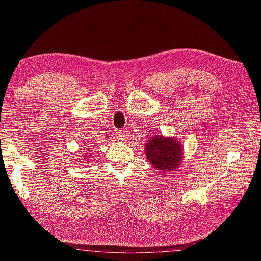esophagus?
I'll list each match as a JSON object with an SVG mask.
<instances>
[{
  "label": "esophagus",
  "instance_id": "1",
  "mask_svg": "<svg viewBox=\"0 0 261 261\" xmlns=\"http://www.w3.org/2000/svg\"><path fill=\"white\" fill-rule=\"evenodd\" d=\"M115 137H116L117 140H123L125 135H124V133L122 130H116L115 132Z\"/></svg>",
  "mask_w": 261,
  "mask_h": 261
}]
</instances>
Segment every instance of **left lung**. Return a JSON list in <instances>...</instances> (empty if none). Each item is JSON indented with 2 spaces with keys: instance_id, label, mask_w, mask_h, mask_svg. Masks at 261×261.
Wrapping results in <instances>:
<instances>
[{
  "instance_id": "1",
  "label": "left lung",
  "mask_w": 261,
  "mask_h": 261,
  "mask_svg": "<svg viewBox=\"0 0 261 261\" xmlns=\"http://www.w3.org/2000/svg\"><path fill=\"white\" fill-rule=\"evenodd\" d=\"M146 155L154 168L162 171H173L180 163L181 148L174 138L155 136L146 144Z\"/></svg>"
}]
</instances>
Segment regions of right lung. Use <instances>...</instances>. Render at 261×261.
Instances as JSON below:
<instances>
[{"label":"right lung","instance_id":"right-lung-1","mask_svg":"<svg viewBox=\"0 0 261 261\" xmlns=\"http://www.w3.org/2000/svg\"><path fill=\"white\" fill-rule=\"evenodd\" d=\"M87 154H89V153H87ZM87 154H85V155H87Z\"/></svg>","mask_w":261,"mask_h":261}]
</instances>
